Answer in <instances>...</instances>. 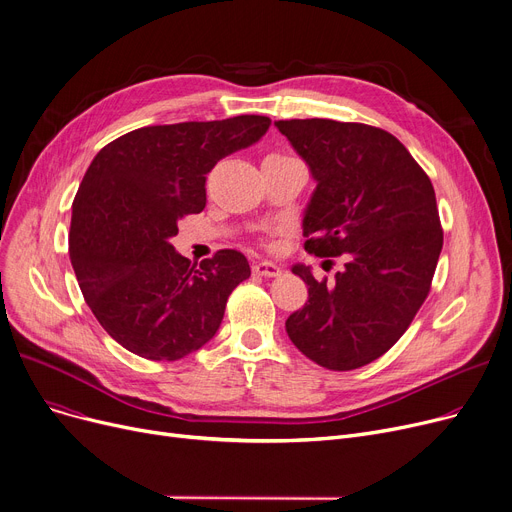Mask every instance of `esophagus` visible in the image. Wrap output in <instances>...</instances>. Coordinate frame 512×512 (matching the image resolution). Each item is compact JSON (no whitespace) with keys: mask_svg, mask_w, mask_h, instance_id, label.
Wrapping results in <instances>:
<instances>
[{"mask_svg":"<svg viewBox=\"0 0 512 512\" xmlns=\"http://www.w3.org/2000/svg\"><path fill=\"white\" fill-rule=\"evenodd\" d=\"M253 274L263 276V278H276V276L282 274V270H280V267H278L276 263H272V261H257V263L253 265Z\"/></svg>","mask_w":512,"mask_h":512,"instance_id":"esophagus-1","label":"esophagus"}]
</instances>
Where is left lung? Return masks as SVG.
Wrapping results in <instances>:
<instances>
[{"mask_svg": "<svg viewBox=\"0 0 512 512\" xmlns=\"http://www.w3.org/2000/svg\"><path fill=\"white\" fill-rule=\"evenodd\" d=\"M276 126L317 182L305 251L342 259L334 280L292 267L309 301L286 319L288 338L321 367L359 369L390 351L432 288L444 242L432 180L382 128L324 118Z\"/></svg>", "mask_w": 512, "mask_h": 512, "instance_id": "8db88e82", "label": "left lung"}]
</instances>
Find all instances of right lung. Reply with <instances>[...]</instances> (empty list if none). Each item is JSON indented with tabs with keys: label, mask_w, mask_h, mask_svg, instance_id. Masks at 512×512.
<instances>
[{
	"label": "right lung",
	"mask_w": 512,
	"mask_h": 512,
	"mask_svg": "<svg viewBox=\"0 0 512 512\" xmlns=\"http://www.w3.org/2000/svg\"><path fill=\"white\" fill-rule=\"evenodd\" d=\"M265 116L145 126L105 145L72 203L68 253L101 328L126 351L178 361L218 332L232 290L251 276L247 257L222 249L191 263L170 238L205 207L218 161L257 143Z\"/></svg>",
	"instance_id": "right-lung-1"
}]
</instances>
